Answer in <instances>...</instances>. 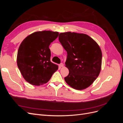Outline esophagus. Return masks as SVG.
Returning a JSON list of instances; mask_svg holds the SVG:
<instances>
[{"mask_svg":"<svg viewBox=\"0 0 123 123\" xmlns=\"http://www.w3.org/2000/svg\"><path fill=\"white\" fill-rule=\"evenodd\" d=\"M59 66V67H64V64H63L62 63H61Z\"/></svg>","mask_w":123,"mask_h":123,"instance_id":"esophagus-1","label":"esophagus"}]
</instances>
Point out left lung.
Instances as JSON below:
<instances>
[{
  "label": "left lung",
  "mask_w": 123,
  "mask_h": 123,
  "mask_svg": "<svg viewBox=\"0 0 123 123\" xmlns=\"http://www.w3.org/2000/svg\"><path fill=\"white\" fill-rule=\"evenodd\" d=\"M59 41L67 52L66 67L69 71L66 82L76 90H83L93 83L101 69L102 53L90 36L74 32L61 33Z\"/></svg>",
  "instance_id": "obj_1"
}]
</instances>
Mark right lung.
I'll return each instance as SVG.
<instances>
[{
	"label": "right lung",
	"mask_w": 123,
	"mask_h": 123,
	"mask_svg": "<svg viewBox=\"0 0 123 123\" xmlns=\"http://www.w3.org/2000/svg\"><path fill=\"white\" fill-rule=\"evenodd\" d=\"M59 33L50 31H38L26 37L19 47L17 64L25 80L31 85L46 84L58 69L50 61L49 46Z\"/></svg>",
	"instance_id": "add662e5"
}]
</instances>
